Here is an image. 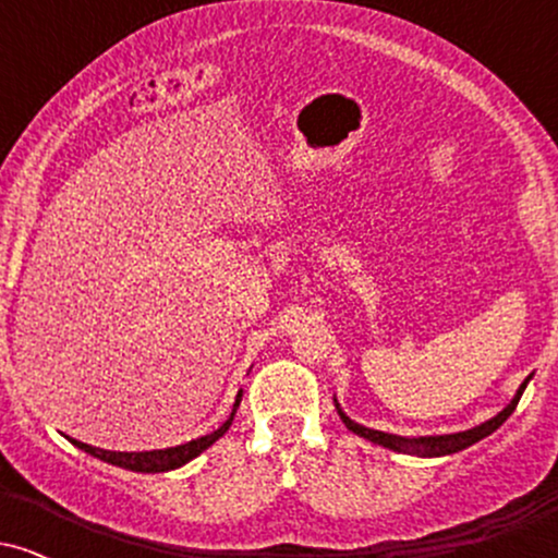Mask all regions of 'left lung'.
<instances>
[{"label":"left lung","instance_id":"left-lung-1","mask_svg":"<svg viewBox=\"0 0 558 558\" xmlns=\"http://www.w3.org/2000/svg\"><path fill=\"white\" fill-rule=\"evenodd\" d=\"M530 377H533V375H527V380L522 383L520 390H517V396H514V399H511V403L504 409V412H498L496 417L488 420V422H483V425L472 427V430L451 433V435H425V438H403V435H390V433H383V430H369V427L356 425L354 420L345 417L338 403H336V407H338V414H341L343 425L349 427L351 433L362 435V438L373 440V444H377V446L393 448V451H399V453H414V457H446V453L462 451V448L477 444V440H483L485 435H490L493 430H498V427H501L504 422L511 417V412H514V409H517V403H520L524 388H527V383H530Z\"/></svg>","mask_w":558,"mask_h":558}]
</instances>
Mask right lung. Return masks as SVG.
<instances>
[{
	"mask_svg": "<svg viewBox=\"0 0 558 558\" xmlns=\"http://www.w3.org/2000/svg\"><path fill=\"white\" fill-rule=\"evenodd\" d=\"M241 403V393L239 399L233 403V412H230V417L222 422L220 427H217L215 433L209 435H202V438L196 440H189V444L183 446H172V448H159V451H101V448H94L88 444H81V440H73L70 438V444L78 446L81 451L92 453V457L101 459V462L107 464H114V466H123V470H131V472H168V470H178V466H183L185 462H191V459L198 457L202 451H207L209 446L215 444L217 438H222V435L228 433L230 422H233V414L235 409H239Z\"/></svg>",
	"mask_w": 558,
	"mask_h": 558,
	"instance_id": "obj_1",
	"label": "right lung"
}]
</instances>
